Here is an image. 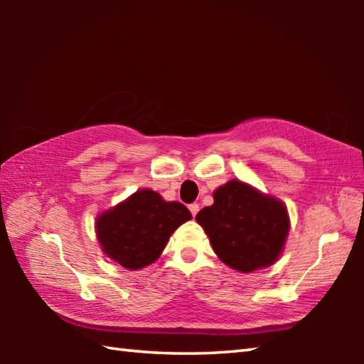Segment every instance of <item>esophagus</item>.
I'll use <instances>...</instances> for the list:
<instances>
[{"instance_id":"obj_1","label":"esophagus","mask_w":364,"mask_h":364,"mask_svg":"<svg viewBox=\"0 0 364 364\" xmlns=\"http://www.w3.org/2000/svg\"><path fill=\"white\" fill-rule=\"evenodd\" d=\"M189 212L193 213V217H196L197 212H199V204H189Z\"/></svg>"}]
</instances>
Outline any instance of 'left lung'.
Returning <instances> with one entry per match:
<instances>
[{"label":"left lung","instance_id":"left-lung-1","mask_svg":"<svg viewBox=\"0 0 364 364\" xmlns=\"http://www.w3.org/2000/svg\"><path fill=\"white\" fill-rule=\"evenodd\" d=\"M213 205L196 215L215 254L232 269L250 273L273 264L289 232L282 202L232 180L213 193Z\"/></svg>","mask_w":364,"mask_h":364}]
</instances>
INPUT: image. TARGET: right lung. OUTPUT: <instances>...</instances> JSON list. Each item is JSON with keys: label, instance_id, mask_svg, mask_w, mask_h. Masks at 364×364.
<instances>
[{"label": "right lung", "instance_id": "obj_1", "mask_svg": "<svg viewBox=\"0 0 364 364\" xmlns=\"http://www.w3.org/2000/svg\"><path fill=\"white\" fill-rule=\"evenodd\" d=\"M193 218L180 202H165L141 189L96 220L102 250L123 268L139 269L157 260L178 226Z\"/></svg>", "mask_w": 364, "mask_h": 364}]
</instances>
